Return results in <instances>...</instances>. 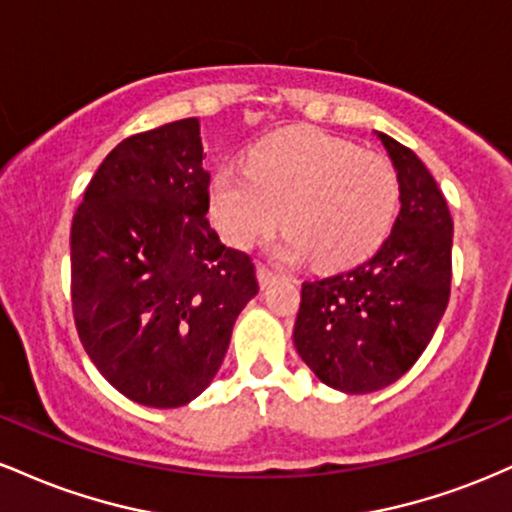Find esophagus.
<instances>
[{
  "label": "esophagus",
  "mask_w": 512,
  "mask_h": 512,
  "mask_svg": "<svg viewBox=\"0 0 512 512\" xmlns=\"http://www.w3.org/2000/svg\"><path fill=\"white\" fill-rule=\"evenodd\" d=\"M276 276H279V272H274V269H269L267 264H257V279H260L262 286L272 284Z\"/></svg>",
  "instance_id": "esophagus-1"
}]
</instances>
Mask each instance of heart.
Segmentation results:
<instances>
[{"instance_id": "heart-1", "label": "heart", "mask_w": 512, "mask_h": 512, "mask_svg": "<svg viewBox=\"0 0 512 512\" xmlns=\"http://www.w3.org/2000/svg\"><path fill=\"white\" fill-rule=\"evenodd\" d=\"M399 175L378 151L315 129L269 134L245 156V170H216L209 211L223 240L250 248L284 221L286 260L313 255L322 269L368 260L399 214Z\"/></svg>"}]
</instances>
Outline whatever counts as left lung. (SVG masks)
<instances>
[{
    "instance_id": "obj_1",
    "label": "left lung",
    "mask_w": 512,
    "mask_h": 512,
    "mask_svg": "<svg viewBox=\"0 0 512 512\" xmlns=\"http://www.w3.org/2000/svg\"><path fill=\"white\" fill-rule=\"evenodd\" d=\"M399 175V216L368 262L305 281L293 344L317 378L346 395L383 390L419 361L448 308L452 219L414 151L375 132Z\"/></svg>"
}]
</instances>
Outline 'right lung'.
<instances>
[{"label":"right lung","instance_id":"1","mask_svg":"<svg viewBox=\"0 0 512 512\" xmlns=\"http://www.w3.org/2000/svg\"><path fill=\"white\" fill-rule=\"evenodd\" d=\"M199 120L134 134L105 156L72 221V310L93 366L144 407L207 390L255 264L209 226Z\"/></svg>","mask_w":512,"mask_h":512}]
</instances>
